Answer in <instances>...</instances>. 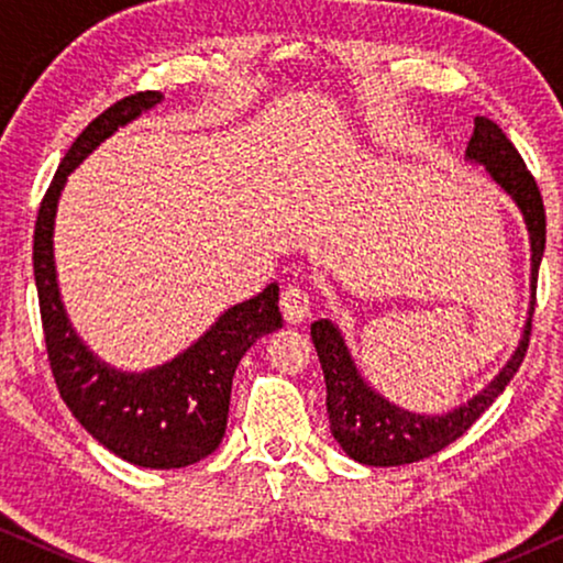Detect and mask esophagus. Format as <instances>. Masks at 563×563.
<instances>
[{"mask_svg": "<svg viewBox=\"0 0 563 563\" xmlns=\"http://www.w3.org/2000/svg\"><path fill=\"white\" fill-rule=\"evenodd\" d=\"M312 310V295L299 284H289L282 291V312L287 322H302L305 318H310Z\"/></svg>", "mask_w": 563, "mask_h": 563, "instance_id": "1", "label": "esophagus"}]
</instances>
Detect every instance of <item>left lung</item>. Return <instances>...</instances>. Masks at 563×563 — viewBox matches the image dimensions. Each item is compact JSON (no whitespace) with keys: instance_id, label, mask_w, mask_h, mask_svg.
Segmentation results:
<instances>
[{"instance_id":"obj_1","label":"left lung","mask_w":563,"mask_h":563,"mask_svg":"<svg viewBox=\"0 0 563 563\" xmlns=\"http://www.w3.org/2000/svg\"><path fill=\"white\" fill-rule=\"evenodd\" d=\"M466 156L487 166L492 179L518 202L522 214H526L530 251H533L530 287H533L536 310L538 268H541L545 249V207L541 189H538L533 174L528 172L526 161L510 143V137L503 133L497 122L487 118H476ZM530 330H533V320H528L520 349L515 351V356L507 361V366L482 395H476L472 402L443 415V418H430V415L399 410V407L389 405L387 399L376 395L374 389H368L364 379L356 374V366H353L343 338L333 322H312L310 335L314 351H318L322 374H325L328 420L335 441L341 443V449L353 461L368 466L415 464V461L443 451L445 445L464 435L482 418V412L489 410V405L503 395L515 372L520 368L522 358H526Z\"/></svg>"}]
</instances>
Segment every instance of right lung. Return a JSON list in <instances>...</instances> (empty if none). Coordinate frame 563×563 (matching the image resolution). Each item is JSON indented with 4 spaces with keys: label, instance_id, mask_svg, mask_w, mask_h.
I'll return each instance as SVG.
<instances>
[{
    "label": "right lung",
    "instance_id": "1",
    "mask_svg": "<svg viewBox=\"0 0 563 563\" xmlns=\"http://www.w3.org/2000/svg\"><path fill=\"white\" fill-rule=\"evenodd\" d=\"M161 102L158 91H135L89 122L60 161L35 220L33 268L48 364L68 410L114 456L148 468L197 464L218 449L228 426L230 389L245 351L282 328L279 287L235 305L207 335L172 364L148 374L107 368L79 343L58 299L53 266V218L66 176L120 125Z\"/></svg>",
    "mask_w": 563,
    "mask_h": 563
}]
</instances>
